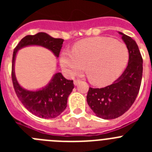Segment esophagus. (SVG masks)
<instances>
[{
    "instance_id": "1",
    "label": "esophagus",
    "mask_w": 152,
    "mask_h": 152,
    "mask_svg": "<svg viewBox=\"0 0 152 152\" xmlns=\"http://www.w3.org/2000/svg\"><path fill=\"white\" fill-rule=\"evenodd\" d=\"M80 82V80H79V79H75V80H74V84H75V86H77Z\"/></svg>"
}]
</instances>
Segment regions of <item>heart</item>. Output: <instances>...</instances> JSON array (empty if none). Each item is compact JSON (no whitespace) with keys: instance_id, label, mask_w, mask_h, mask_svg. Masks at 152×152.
<instances>
[{"instance_id":"obj_1","label":"heart","mask_w":152,"mask_h":152,"mask_svg":"<svg viewBox=\"0 0 152 152\" xmlns=\"http://www.w3.org/2000/svg\"><path fill=\"white\" fill-rule=\"evenodd\" d=\"M129 58L127 45L106 36L87 39L75 45L73 51L64 49L60 64L70 77L84 69L91 82L103 85L117 78L126 68Z\"/></svg>"}]
</instances>
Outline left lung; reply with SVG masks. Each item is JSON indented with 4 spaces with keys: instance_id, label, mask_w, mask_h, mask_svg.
Here are the masks:
<instances>
[{
    "instance_id": "obj_1",
    "label": "left lung",
    "mask_w": 152,
    "mask_h": 152,
    "mask_svg": "<svg viewBox=\"0 0 152 152\" xmlns=\"http://www.w3.org/2000/svg\"><path fill=\"white\" fill-rule=\"evenodd\" d=\"M129 52L128 65L113 84L103 88H89L87 102L98 117L104 119L118 118L135 102L139 94L143 71V60L139 47L130 36L119 32Z\"/></svg>"
}]
</instances>
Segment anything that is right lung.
<instances>
[{
	"instance_id": "right-lung-1",
	"label": "right lung",
	"mask_w": 152,
	"mask_h": 152,
	"mask_svg": "<svg viewBox=\"0 0 152 152\" xmlns=\"http://www.w3.org/2000/svg\"><path fill=\"white\" fill-rule=\"evenodd\" d=\"M64 39H55L45 33L26 36L13 50L12 59V80L17 97L31 113L44 119L58 116L67 107L68 96L74 89L73 80H68L60 72L55 74L45 87L29 91L19 84L15 75L16 56L18 50L29 45H39L49 49L58 58Z\"/></svg>"
}]
</instances>
